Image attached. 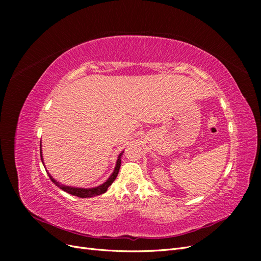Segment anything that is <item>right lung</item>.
I'll return each mask as SVG.
<instances>
[{"label": "right lung", "mask_w": 261, "mask_h": 261, "mask_svg": "<svg viewBox=\"0 0 261 261\" xmlns=\"http://www.w3.org/2000/svg\"><path fill=\"white\" fill-rule=\"evenodd\" d=\"M123 152H124V151H123ZM123 152L120 153V155H118V158H117L115 169H114L113 173L111 174V176H110V177L107 179V181H105V183L102 184V185H99V186L93 187V188H80V187L66 186V185H64V184H61L60 181L55 180V179L49 174V172L46 171V170H45V171L48 172V175H49L50 179H51V180L53 181V183H54L55 185H57L58 187H60V188L62 189V191H64V192H66V193L70 194V195L81 197V198H90V197H93V196H99V195L105 194V193L108 191L109 186L113 183L114 179L116 178V176H117V174H118V171H120V168H121V156H122ZM40 155H41V161H42V163H43L41 146H40ZM43 165H44V163H43Z\"/></svg>", "instance_id": "obj_1"}]
</instances>
